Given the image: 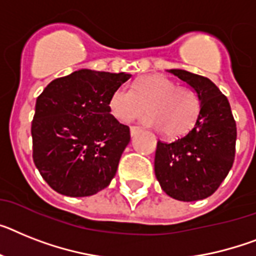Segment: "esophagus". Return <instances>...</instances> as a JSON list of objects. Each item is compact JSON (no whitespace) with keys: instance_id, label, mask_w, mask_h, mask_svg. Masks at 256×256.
<instances>
[{"instance_id":"obj_1","label":"esophagus","mask_w":256,"mask_h":256,"mask_svg":"<svg viewBox=\"0 0 256 256\" xmlns=\"http://www.w3.org/2000/svg\"><path fill=\"white\" fill-rule=\"evenodd\" d=\"M140 130H142V128H138V126H132V128H130V134H132V136H134V135L138 134Z\"/></svg>"}]
</instances>
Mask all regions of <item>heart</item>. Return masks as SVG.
I'll use <instances>...</instances> for the list:
<instances>
[{"label":"heart","instance_id":"b5f03b06","mask_svg":"<svg viewBox=\"0 0 256 256\" xmlns=\"http://www.w3.org/2000/svg\"><path fill=\"white\" fill-rule=\"evenodd\" d=\"M144 108V124L158 128L168 138H180L195 126L202 102L195 90L177 86L162 75L142 76L132 90L118 87L109 98V110L124 124L143 114Z\"/></svg>","mask_w":256,"mask_h":256}]
</instances>
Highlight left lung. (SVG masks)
Listing matches in <instances>:
<instances>
[{
    "mask_svg": "<svg viewBox=\"0 0 256 256\" xmlns=\"http://www.w3.org/2000/svg\"><path fill=\"white\" fill-rule=\"evenodd\" d=\"M200 98V114L190 132L174 142H158L154 174L161 188L177 200L211 196L233 166L237 126L226 96L206 76L169 70Z\"/></svg>",
    "mask_w": 256,
    "mask_h": 256,
    "instance_id": "1",
    "label": "left lung"
}]
</instances>
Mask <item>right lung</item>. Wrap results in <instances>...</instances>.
<instances>
[{"instance_id": "add662e5", "label": "right lung", "mask_w": 256, "mask_h": 256, "mask_svg": "<svg viewBox=\"0 0 256 256\" xmlns=\"http://www.w3.org/2000/svg\"><path fill=\"white\" fill-rule=\"evenodd\" d=\"M132 75L82 68L52 80L36 100L32 158L52 188L90 196L110 184L130 128L110 114L109 98Z\"/></svg>"}]
</instances>
